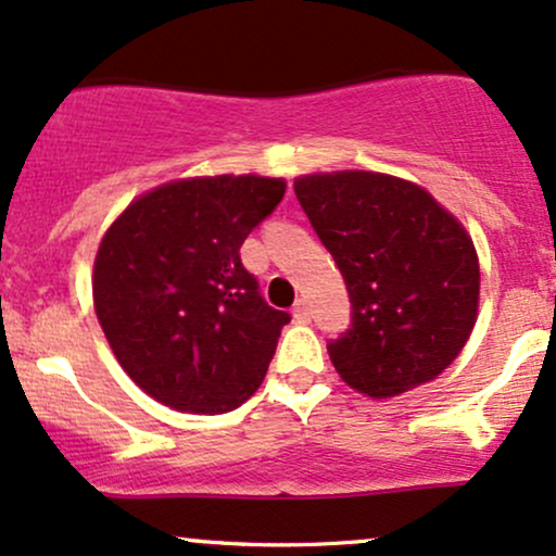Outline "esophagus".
I'll return each mask as SVG.
<instances>
[{"label":"esophagus","mask_w":556,"mask_h":556,"mask_svg":"<svg viewBox=\"0 0 556 556\" xmlns=\"http://www.w3.org/2000/svg\"><path fill=\"white\" fill-rule=\"evenodd\" d=\"M292 318H295V321H300V324L308 321L311 311H308V303H305V300H298L295 308H292Z\"/></svg>","instance_id":"esophagus-1"}]
</instances>
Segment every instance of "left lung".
<instances>
[{
    "label": "left lung",
    "mask_w": 556,
    "mask_h": 556,
    "mask_svg": "<svg viewBox=\"0 0 556 556\" xmlns=\"http://www.w3.org/2000/svg\"><path fill=\"white\" fill-rule=\"evenodd\" d=\"M295 193L353 303V327L329 342L344 384L387 400L437 379L478 318L481 269L463 222L384 172H314Z\"/></svg>",
    "instance_id": "left-lung-1"
}]
</instances>
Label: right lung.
Returning a JSON list of instances; mask_svg holds the SVG:
<instances>
[{
    "label": "right lung",
    "mask_w": 556,
    "mask_h": 556,
    "mask_svg": "<svg viewBox=\"0 0 556 556\" xmlns=\"http://www.w3.org/2000/svg\"><path fill=\"white\" fill-rule=\"evenodd\" d=\"M285 188L282 177H182L138 195L104 232L93 308L149 397L219 416L261 387L290 316L258 295L240 245Z\"/></svg>",
    "instance_id": "right-lung-1"
}]
</instances>
